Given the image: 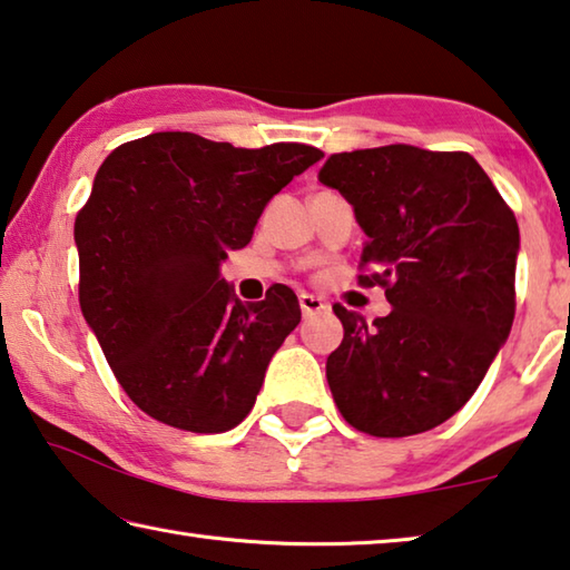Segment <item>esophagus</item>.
Here are the masks:
<instances>
[{
    "instance_id": "1",
    "label": "esophagus",
    "mask_w": 570,
    "mask_h": 570,
    "mask_svg": "<svg viewBox=\"0 0 570 570\" xmlns=\"http://www.w3.org/2000/svg\"><path fill=\"white\" fill-rule=\"evenodd\" d=\"M298 306H302V314L304 316L322 314L324 308H326V304L322 302V298L314 296V294H302V296H298Z\"/></svg>"
}]
</instances>
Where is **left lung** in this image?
<instances>
[{
    "label": "left lung",
    "instance_id": "obj_1",
    "mask_svg": "<svg viewBox=\"0 0 570 570\" xmlns=\"http://www.w3.org/2000/svg\"><path fill=\"white\" fill-rule=\"evenodd\" d=\"M320 180L366 234L360 284L382 286L392 304L374 322L334 304L344 326L326 360L336 407L374 438L438 428L472 397L513 326L515 214L462 150L334 153Z\"/></svg>",
    "mask_w": 570,
    "mask_h": 570
}]
</instances>
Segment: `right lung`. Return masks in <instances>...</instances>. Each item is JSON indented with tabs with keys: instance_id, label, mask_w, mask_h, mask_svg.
<instances>
[{
	"instance_id": "1",
	"label": "right lung",
	"mask_w": 570,
	"mask_h": 570,
	"mask_svg": "<svg viewBox=\"0 0 570 570\" xmlns=\"http://www.w3.org/2000/svg\"><path fill=\"white\" fill-rule=\"evenodd\" d=\"M322 156L304 142L248 150L153 132L105 158L75 218L80 308L115 380L153 420L218 435L254 410L302 308L282 284L244 304L220 262Z\"/></svg>"
}]
</instances>
